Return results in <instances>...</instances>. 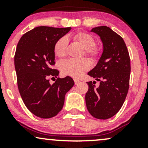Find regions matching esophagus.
Wrapping results in <instances>:
<instances>
[{
    "label": "esophagus",
    "mask_w": 148,
    "mask_h": 148,
    "mask_svg": "<svg viewBox=\"0 0 148 148\" xmlns=\"http://www.w3.org/2000/svg\"><path fill=\"white\" fill-rule=\"evenodd\" d=\"M80 81H79V80H76V79H74V84H75V85H77L79 84Z\"/></svg>",
    "instance_id": "1"
}]
</instances>
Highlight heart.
Segmentation results:
<instances>
[{
  "label": "heart",
  "mask_w": 148,
  "mask_h": 148,
  "mask_svg": "<svg viewBox=\"0 0 148 148\" xmlns=\"http://www.w3.org/2000/svg\"><path fill=\"white\" fill-rule=\"evenodd\" d=\"M72 39L84 49L85 54L91 60H96L99 58L100 49L99 47L95 45V41L91 35L85 32H79L72 35ZM67 47V38L64 37H60L54 45V53L59 58L64 57L66 54ZM60 69L64 75L79 78L90 69V64L86 59H68L60 62Z\"/></svg>",
  "instance_id": "1"
}]
</instances>
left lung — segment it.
I'll return each instance as SVG.
<instances>
[{
    "instance_id": "1",
    "label": "left lung",
    "mask_w": 148,
    "mask_h": 148,
    "mask_svg": "<svg viewBox=\"0 0 148 148\" xmlns=\"http://www.w3.org/2000/svg\"><path fill=\"white\" fill-rule=\"evenodd\" d=\"M91 32L97 34L103 44V52L95 67L88 73L99 81L87 82L86 94L88 111L100 120L111 118L120 111L130 86V58L123 37L109 27L98 26Z\"/></svg>"
}]
</instances>
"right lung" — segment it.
Instances as JSON below:
<instances>
[{
    "label": "right lung",
    "instance_id": "right-lung-1",
    "mask_svg": "<svg viewBox=\"0 0 148 148\" xmlns=\"http://www.w3.org/2000/svg\"><path fill=\"white\" fill-rule=\"evenodd\" d=\"M68 28L39 26L21 37L14 55L18 91L23 103L33 114L41 118L56 116L62 110L66 93L74 85L70 76L58 78L52 85L49 76L57 78L53 47Z\"/></svg>",
    "mask_w": 148,
    "mask_h": 148
}]
</instances>
